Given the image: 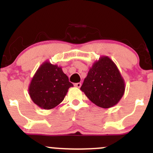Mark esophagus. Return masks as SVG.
I'll return each instance as SVG.
<instances>
[{"mask_svg": "<svg viewBox=\"0 0 153 153\" xmlns=\"http://www.w3.org/2000/svg\"><path fill=\"white\" fill-rule=\"evenodd\" d=\"M74 85L77 88H80V86H81V83H80V82H77V83H75Z\"/></svg>", "mask_w": 153, "mask_h": 153, "instance_id": "34e87169", "label": "esophagus"}]
</instances>
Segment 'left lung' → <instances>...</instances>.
Here are the masks:
<instances>
[{"instance_id":"8db88e82","label":"left lung","mask_w":153,"mask_h":153,"mask_svg":"<svg viewBox=\"0 0 153 153\" xmlns=\"http://www.w3.org/2000/svg\"><path fill=\"white\" fill-rule=\"evenodd\" d=\"M80 90L96 106L108 108L122 98L125 82L114 61L108 56H101L89 69Z\"/></svg>"}]
</instances>
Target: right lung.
<instances>
[{
  "mask_svg": "<svg viewBox=\"0 0 153 153\" xmlns=\"http://www.w3.org/2000/svg\"><path fill=\"white\" fill-rule=\"evenodd\" d=\"M73 86L62 68L47 60L34 73L28 91L35 104L49 110L58 106L64 100L68 89Z\"/></svg>",
  "mask_w": 153,
  "mask_h": 153,
  "instance_id": "add662e5",
  "label": "right lung"
}]
</instances>
